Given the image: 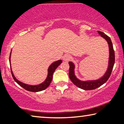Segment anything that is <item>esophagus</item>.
<instances>
[{
  "label": "esophagus",
  "instance_id": "obj_1",
  "mask_svg": "<svg viewBox=\"0 0 124 124\" xmlns=\"http://www.w3.org/2000/svg\"><path fill=\"white\" fill-rule=\"evenodd\" d=\"M71 58L70 56L68 54H66L63 56V60L64 61H68L69 60H70Z\"/></svg>",
  "mask_w": 124,
  "mask_h": 124
}]
</instances>
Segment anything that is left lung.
I'll use <instances>...</instances> for the list:
<instances>
[{
  "instance_id": "left-lung-1",
  "label": "left lung",
  "mask_w": 124,
  "mask_h": 124,
  "mask_svg": "<svg viewBox=\"0 0 124 124\" xmlns=\"http://www.w3.org/2000/svg\"><path fill=\"white\" fill-rule=\"evenodd\" d=\"M98 33L101 36L102 38H103L107 41L109 46V57L108 66L107 68V70L106 72L103 75V76L100 79L97 80H80L78 79L75 75L74 64L72 62H68L69 64H70L69 77H70V80L77 87L85 90H91L96 89V88L101 86L106 83L110 76V74L112 73L115 63V54L114 49H113V44L112 43V41H111L110 38L106 34H105L104 33L101 32V31H98Z\"/></svg>"
}]
</instances>
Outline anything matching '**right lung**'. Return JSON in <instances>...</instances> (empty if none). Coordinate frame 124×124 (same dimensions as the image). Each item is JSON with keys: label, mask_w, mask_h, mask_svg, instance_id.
<instances>
[{"label": "right lung", "mask_w": 124, "mask_h": 124, "mask_svg": "<svg viewBox=\"0 0 124 124\" xmlns=\"http://www.w3.org/2000/svg\"><path fill=\"white\" fill-rule=\"evenodd\" d=\"M11 52H10V57H9V62H10V65H11V63H10V58H11ZM62 62V61L60 60L56 61L51 63V64L49 66V68H48V70H47L48 73H47V76L46 79H45V80L44 81V82L40 84L39 85H28L22 82H21L20 81L18 80L15 77V75H14V73L12 72V70H11V74L14 79V80L15 81L18 85L21 86V87H22L25 90H26L27 91H29L34 92L41 91L46 89V88L50 85V83H51L52 81V76H53V74L54 72V70H55L59 66V65L61 64Z\"/></svg>", "instance_id": "right-lung-1"}]
</instances>
